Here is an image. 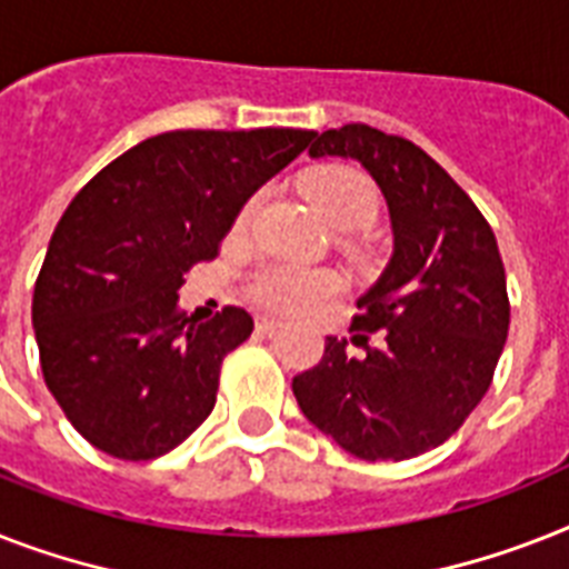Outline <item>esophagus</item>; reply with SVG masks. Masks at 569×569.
<instances>
[{
  "instance_id": "34e87169",
  "label": "esophagus",
  "mask_w": 569,
  "mask_h": 569,
  "mask_svg": "<svg viewBox=\"0 0 569 569\" xmlns=\"http://www.w3.org/2000/svg\"><path fill=\"white\" fill-rule=\"evenodd\" d=\"M257 330L266 332V336H271L274 330H280V321H277V318H271V316H260V318H257Z\"/></svg>"
}]
</instances>
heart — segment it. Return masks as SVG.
I'll use <instances>...</instances> for the list:
<instances>
[{
  "instance_id": "obj_1",
  "label": "heart",
  "mask_w": 569,
  "mask_h": 569,
  "mask_svg": "<svg viewBox=\"0 0 569 569\" xmlns=\"http://www.w3.org/2000/svg\"><path fill=\"white\" fill-rule=\"evenodd\" d=\"M309 201L318 216L336 230H359L371 224L377 216V192L371 180L350 169H327L309 180ZM260 196L244 204L239 221L253 212ZM341 280L330 271H307L286 266V262H269L251 274L248 280V298L260 303L262 309L280 312V316H303L312 312L330 298H336Z\"/></svg>"
}]
</instances>
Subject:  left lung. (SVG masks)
I'll use <instances>...</instances> for the list:
<instances>
[{"label":"left lung","instance_id":"1","mask_svg":"<svg viewBox=\"0 0 569 569\" xmlns=\"http://www.w3.org/2000/svg\"><path fill=\"white\" fill-rule=\"evenodd\" d=\"M309 157H350L389 204L395 251L357 300L353 341L327 336L325 357L292 380L325 436L365 461H403L445 445L491 386L509 336L506 269L491 224L423 149L368 124L312 137ZM380 331V349L367 336Z\"/></svg>","mask_w":569,"mask_h":569}]
</instances>
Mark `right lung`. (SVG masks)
<instances>
[{
  "label": "right lung",
  "instance_id": "obj_1",
  "mask_svg": "<svg viewBox=\"0 0 569 569\" xmlns=\"http://www.w3.org/2000/svg\"><path fill=\"white\" fill-rule=\"evenodd\" d=\"M316 131H169L108 163L60 216L31 321L43 380L69 423L108 456L157 459L216 406L221 359L253 330L224 307L196 325L178 289L244 201Z\"/></svg>",
  "mask_w": 569,
  "mask_h": 569
}]
</instances>
